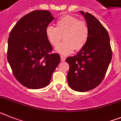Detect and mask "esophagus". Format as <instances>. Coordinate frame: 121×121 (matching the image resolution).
<instances>
[{
	"instance_id": "1",
	"label": "esophagus",
	"mask_w": 121,
	"mask_h": 121,
	"mask_svg": "<svg viewBox=\"0 0 121 121\" xmlns=\"http://www.w3.org/2000/svg\"><path fill=\"white\" fill-rule=\"evenodd\" d=\"M60 58H61V61H65V60H66V58H65V57L64 56H61Z\"/></svg>"
}]
</instances>
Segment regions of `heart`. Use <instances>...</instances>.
Listing matches in <instances>:
<instances>
[{
	"instance_id": "b5f03b06",
	"label": "heart",
	"mask_w": 121,
	"mask_h": 121,
	"mask_svg": "<svg viewBox=\"0 0 121 121\" xmlns=\"http://www.w3.org/2000/svg\"><path fill=\"white\" fill-rule=\"evenodd\" d=\"M89 29L85 22L79 21L75 17L65 15L56 21V27L48 26L46 34L48 41L53 47L64 41L56 48L57 52L62 55L72 53L75 49L80 50L85 46L89 38Z\"/></svg>"
}]
</instances>
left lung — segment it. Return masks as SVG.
<instances>
[{
  "mask_svg": "<svg viewBox=\"0 0 121 121\" xmlns=\"http://www.w3.org/2000/svg\"><path fill=\"white\" fill-rule=\"evenodd\" d=\"M86 21L89 38L85 46L76 55L67 58L69 65L68 84L79 92L97 87L105 76L112 58L108 31L94 16L80 11Z\"/></svg>",
  "mask_w": 121,
  "mask_h": 121,
  "instance_id": "obj_1",
  "label": "left lung"
}]
</instances>
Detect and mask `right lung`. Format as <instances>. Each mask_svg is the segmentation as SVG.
I'll return each instance as SVG.
<instances>
[{"mask_svg":"<svg viewBox=\"0 0 121 121\" xmlns=\"http://www.w3.org/2000/svg\"><path fill=\"white\" fill-rule=\"evenodd\" d=\"M53 19L48 10H35L20 19L10 31L7 60L15 78L27 88L48 86L60 61L59 54L52 53L46 34Z\"/></svg>","mask_w":121,"mask_h":121,"instance_id":"1","label":"right lung"}]
</instances>
